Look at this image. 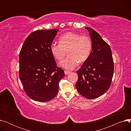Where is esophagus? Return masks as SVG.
<instances>
[{
  "mask_svg": "<svg viewBox=\"0 0 131 131\" xmlns=\"http://www.w3.org/2000/svg\"><path fill=\"white\" fill-rule=\"evenodd\" d=\"M64 72H65V75H68V74L70 73V71H65Z\"/></svg>",
  "mask_w": 131,
  "mask_h": 131,
  "instance_id": "esophagus-1",
  "label": "esophagus"
}]
</instances>
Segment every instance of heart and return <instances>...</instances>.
<instances>
[{"label": "heart", "instance_id": "b5f03b06", "mask_svg": "<svg viewBox=\"0 0 131 131\" xmlns=\"http://www.w3.org/2000/svg\"><path fill=\"white\" fill-rule=\"evenodd\" d=\"M59 43H51L50 50L53 58L59 61L64 59L67 52L68 56L60 63V66L66 70H73L79 63H84L92 50L90 38L73 32H67L61 36Z\"/></svg>", "mask_w": 131, "mask_h": 131}]
</instances>
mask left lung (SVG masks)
Here are the masks:
<instances>
[{"mask_svg":"<svg viewBox=\"0 0 131 131\" xmlns=\"http://www.w3.org/2000/svg\"><path fill=\"white\" fill-rule=\"evenodd\" d=\"M92 41V50L88 60L77 72L78 91L87 99L97 98L110 87L114 74V62L109 46L99 34L85 27Z\"/></svg>","mask_w":131,"mask_h":131,"instance_id":"1","label":"left lung"}]
</instances>
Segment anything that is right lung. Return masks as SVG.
<instances>
[{"mask_svg": "<svg viewBox=\"0 0 131 131\" xmlns=\"http://www.w3.org/2000/svg\"><path fill=\"white\" fill-rule=\"evenodd\" d=\"M59 29L38 30L26 38L19 55V77L27 95L39 102L56 97L64 71L56 66L50 47Z\"/></svg>", "mask_w": 131, "mask_h": 131, "instance_id": "add662e5", "label": "right lung"}]
</instances>
